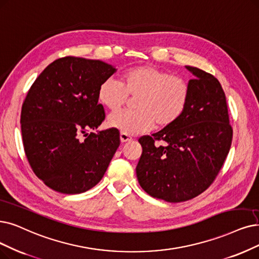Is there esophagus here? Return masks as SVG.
<instances>
[{
    "label": "esophagus",
    "instance_id": "obj_1",
    "mask_svg": "<svg viewBox=\"0 0 259 259\" xmlns=\"http://www.w3.org/2000/svg\"><path fill=\"white\" fill-rule=\"evenodd\" d=\"M120 140H121V142L122 143H124V142H127V141H132L133 140V138L132 137H130L127 134H124V133H121L120 134Z\"/></svg>",
    "mask_w": 259,
    "mask_h": 259
}]
</instances>
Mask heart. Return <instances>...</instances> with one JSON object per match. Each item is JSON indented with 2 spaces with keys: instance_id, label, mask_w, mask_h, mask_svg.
I'll return each instance as SVG.
<instances>
[{
  "instance_id": "heart-1",
  "label": "heart",
  "mask_w": 259,
  "mask_h": 259,
  "mask_svg": "<svg viewBox=\"0 0 259 259\" xmlns=\"http://www.w3.org/2000/svg\"><path fill=\"white\" fill-rule=\"evenodd\" d=\"M190 90L186 80L153 66L127 70L122 80L108 77L101 82L98 99L115 110L123 106L128 96L137 98V110H118L108 116V125L127 135H137L177 122L188 105Z\"/></svg>"
}]
</instances>
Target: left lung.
<instances>
[{
    "label": "left lung",
    "instance_id": "obj_1",
    "mask_svg": "<svg viewBox=\"0 0 259 259\" xmlns=\"http://www.w3.org/2000/svg\"><path fill=\"white\" fill-rule=\"evenodd\" d=\"M186 69L194 77L188 81L190 95L183 116L172 125L138 140L142 154L136 173L141 188L153 198L170 203L191 200L209 187L233 139L219 80L199 68Z\"/></svg>",
    "mask_w": 259,
    "mask_h": 259
}]
</instances>
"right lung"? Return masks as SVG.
Listing matches in <instances>:
<instances>
[{"label":"right lung","mask_w":259,"mask_h":259,"mask_svg":"<svg viewBox=\"0 0 259 259\" xmlns=\"http://www.w3.org/2000/svg\"><path fill=\"white\" fill-rule=\"evenodd\" d=\"M116 71L104 61L67 56L50 64L28 90L20 120L23 147L51 189L77 194L104 177L120 146L119 131L88 132L105 119L98 90Z\"/></svg>","instance_id":"add662e5"}]
</instances>
